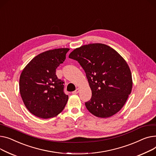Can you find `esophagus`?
I'll list each match as a JSON object with an SVG mask.
<instances>
[{"mask_svg": "<svg viewBox=\"0 0 156 156\" xmlns=\"http://www.w3.org/2000/svg\"><path fill=\"white\" fill-rule=\"evenodd\" d=\"M79 92V88H77V89H76V90L73 91V92H72V94H77Z\"/></svg>", "mask_w": 156, "mask_h": 156, "instance_id": "34e87169", "label": "esophagus"}]
</instances>
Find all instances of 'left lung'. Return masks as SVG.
Segmentation results:
<instances>
[{"label":"left lung","mask_w":156,"mask_h":156,"mask_svg":"<svg viewBox=\"0 0 156 156\" xmlns=\"http://www.w3.org/2000/svg\"><path fill=\"white\" fill-rule=\"evenodd\" d=\"M69 57L86 72L92 97L85 105L99 118L110 117L122 108L130 94L132 78L126 61L116 51L102 43L83 45Z\"/></svg>","instance_id":"8db88e82"}]
</instances>
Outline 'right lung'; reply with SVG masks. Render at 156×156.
Returning <instances> with one entry per match:
<instances>
[{
  "label": "right lung",
  "instance_id": "right-lung-1",
  "mask_svg": "<svg viewBox=\"0 0 156 156\" xmlns=\"http://www.w3.org/2000/svg\"><path fill=\"white\" fill-rule=\"evenodd\" d=\"M69 48L46 51L33 58L21 72L20 91L26 108L36 116L47 119L62 112L68 101L64 82L56 69L66 60Z\"/></svg>",
  "mask_w": 156,
  "mask_h": 156
}]
</instances>
